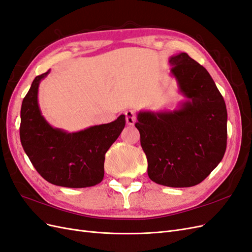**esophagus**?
Instances as JSON below:
<instances>
[{"label": "esophagus", "instance_id": "1", "mask_svg": "<svg viewBox=\"0 0 252 252\" xmlns=\"http://www.w3.org/2000/svg\"><path fill=\"white\" fill-rule=\"evenodd\" d=\"M125 115H126V124H127L128 126H134L135 122H136V115H135V112L132 111V110H128V111H126Z\"/></svg>", "mask_w": 252, "mask_h": 252}]
</instances>
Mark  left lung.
Masks as SVG:
<instances>
[{"instance_id": "left-lung-1", "label": "left lung", "mask_w": 252, "mask_h": 252, "mask_svg": "<svg viewBox=\"0 0 252 252\" xmlns=\"http://www.w3.org/2000/svg\"><path fill=\"white\" fill-rule=\"evenodd\" d=\"M169 63L186 100L173 111H140L135 126L151 181L185 188L202 183L224 157L227 110L210 74L188 54L172 56Z\"/></svg>"}]
</instances>
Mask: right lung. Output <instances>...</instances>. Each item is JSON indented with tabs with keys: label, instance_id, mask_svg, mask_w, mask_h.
Returning <instances> with one entry per match:
<instances>
[{
	"label": "right lung",
	"instance_id": "1",
	"mask_svg": "<svg viewBox=\"0 0 252 252\" xmlns=\"http://www.w3.org/2000/svg\"><path fill=\"white\" fill-rule=\"evenodd\" d=\"M49 71L34 78L23 99L21 143L34 169L48 183L66 188L96 186L102 182L104 155L125 128L126 116L74 133L53 127L38 103L39 84Z\"/></svg>",
	"mask_w": 252,
	"mask_h": 252
}]
</instances>
